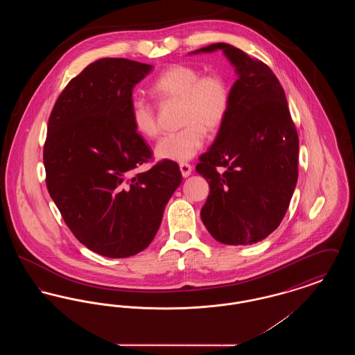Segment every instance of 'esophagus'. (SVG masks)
<instances>
[{"label": "esophagus", "mask_w": 355, "mask_h": 355, "mask_svg": "<svg viewBox=\"0 0 355 355\" xmlns=\"http://www.w3.org/2000/svg\"><path fill=\"white\" fill-rule=\"evenodd\" d=\"M180 170H181V174H182V177L186 178V177H189L190 174H191V165H189V164H180Z\"/></svg>", "instance_id": "1"}]
</instances>
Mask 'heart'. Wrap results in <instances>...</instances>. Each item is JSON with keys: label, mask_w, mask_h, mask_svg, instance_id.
<instances>
[{"label": "heart", "mask_w": 355, "mask_h": 355, "mask_svg": "<svg viewBox=\"0 0 355 355\" xmlns=\"http://www.w3.org/2000/svg\"><path fill=\"white\" fill-rule=\"evenodd\" d=\"M153 94L161 101H182V125L175 133L164 135L155 145V157L164 161L185 162L200 152L206 130L217 132L230 107V87L220 74L202 76L190 65H171L153 83ZM130 119L135 132L145 138L159 133L155 109L142 97L130 102Z\"/></svg>", "instance_id": "b5f03b06"}]
</instances>
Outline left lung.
<instances>
[{"mask_svg": "<svg viewBox=\"0 0 355 355\" xmlns=\"http://www.w3.org/2000/svg\"><path fill=\"white\" fill-rule=\"evenodd\" d=\"M217 51H223L238 78L230 89L227 116L196 166L210 187L201 220L220 243L253 245L271 234L286 214L298 180L300 141L285 92L271 69L225 42L190 54Z\"/></svg>", "mask_w": 355, "mask_h": 355, "instance_id": "1", "label": "left lung"}]
</instances>
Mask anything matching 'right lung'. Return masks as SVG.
Returning <instances> with one entry per match:
<instances>
[{"label": "right lung", "mask_w": 355, "mask_h": 355, "mask_svg": "<svg viewBox=\"0 0 355 355\" xmlns=\"http://www.w3.org/2000/svg\"><path fill=\"white\" fill-rule=\"evenodd\" d=\"M152 65L101 58L74 77L51 110L44 146L46 186L89 250L126 258L145 250L182 175L173 161L135 169L152 152L130 119L133 89Z\"/></svg>", "instance_id": "obj_1"}]
</instances>
